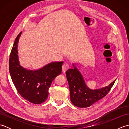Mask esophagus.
<instances>
[{
	"label": "esophagus",
	"mask_w": 129,
	"mask_h": 129,
	"mask_svg": "<svg viewBox=\"0 0 129 129\" xmlns=\"http://www.w3.org/2000/svg\"><path fill=\"white\" fill-rule=\"evenodd\" d=\"M69 65H68V64H67V63H65V64H63L62 66V72L65 73L68 69H69Z\"/></svg>",
	"instance_id": "1"
}]
</instances>
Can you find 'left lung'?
<instances>
[{
    "label": "left lung",
    "instance_id": "8db88e82",
    "mask_svg": "<svg viewBox=\"0 0 129 129\" xmlns=\"http://www.w3.org/2000/svg\"><path fill=\"white\" fill-rule=\"evenodd\" d=\"M73 69L66 72L70 90V100L79 108H87L107 95L113 86L116 79L108 86L92 90L87 87L80 71L72 64Z\"/></svg>",
    "mask_w": 129,
    "mask_h": 129
}]
</instances>
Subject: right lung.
<instances>
[{"label": "right lung", "mask_w": 129, "mask_h": 129, "mask_svg": "<svg viewBox=\"0 0 129 129\" xmlns=\"http://www.w3.org/2000/svg\"><path fill=\"white\" fill-rule=\"evenodd\" d=\"M20 32L16 38L9 58V73L14 84L21 96L35 104L47 99L49 89L55 78L61 73L63 61L51 62L36 70L23 67L18 56V45Z\"/></svg>", "instance_id": "add662e5"}]
</instances>
